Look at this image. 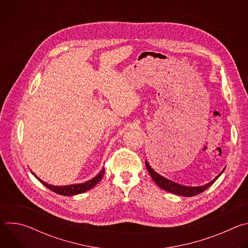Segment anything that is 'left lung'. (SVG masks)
<instances>
[{
	"label": "left lung",
	"mask_w": 248,
	"mask_h": 248,
	"mask_svg": "<svg viewBox=\"0 0 248 248\" xmlns=\"http://www.w3.org/2000/svg\"><path fill=\"white\" fill-rule=\"evenodd\" d=\"M145 164H146L147 170L149 171V173L151 175V178L153 179V181L156 183V185L158 186H160L164 190H167V191L171 192L173 194H178V195H181V196H185V197H191V196L197 195V194L205 191L208 187H210L212 185H213L217 181V179L221 175V173L224 171V170H223V171L218 176H216V178L213 181H212L211 183H209V184H207L205 186H202L192 187V186H181L179 184H175V183H173L171 181H169V180L163 178L162 175L158 174L155 170H153L151 169V167L148 165L147 162H145Z\"/></svg>",
	"instance_id": "8db88e82"
}]
</instances>
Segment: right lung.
Here are the masks:
<instances>
[{
    "label": "right lung",
    "mask_w": 248,
    "mask_h": 248,
    "mask_svg": "<svg viewBox=\"0 0 248 248\" xmlns=\"http://www.w3.org/2000/svg\"><path fill=\"white\" fill-rule=\"evenodd\" d=\"M33 173V172H32ZM105 173V170L103 168V170L93 178L92 180L84 183V184H79V185H70V186H54L51 185L46 184L45 182H42L38 176L35 175V178H36L41 184H43L46 187H48L50 190L60 194V195H64V196H72V195H76V194H79L82 192H85L87 190H89L90 188H92L93 186H95L103 178V175Z\"/></svg>",
    "instance_id": "right-lung-1"
}]
</instances>
